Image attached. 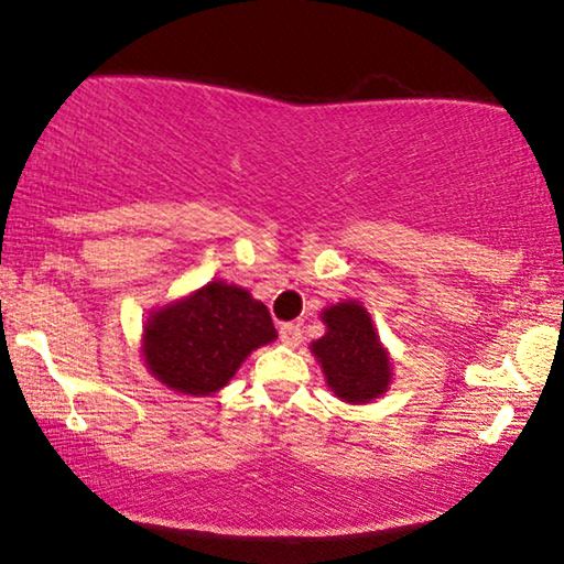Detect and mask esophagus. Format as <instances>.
<instances>
[{"mask_svg":"<svg viewBox=\"0 0 564 564\" xmlns=\"http://www.w3.org/2000/svg\"><path fill=\"white\" fill-rule=\"evenodd\" d=\"M279 333H281V340L291 348L299 346L301 338H303V330H301V326H295V323H283Z\"/></svg>","mask_w":564,"mask_h":564,"instance_id":"34e87169","label":"esophagus"}]
</instances>
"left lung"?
Instances as JSON below:
<instances>
[{
    "mask_svg": "<svg viewBox=\"0 0 564 564\" xmlns=\"http://www.w3.org/2000/svg\"><path fill=\"white\" fill-rule=\"evenodd\" d=\"M321 321L326 333L311 343V352L336 398L366 405L383 395L393 383V360L366 305L338 301L321 311Z\"/></svg>",
    "mask_w": 564,
    "mask_h": 564,
    "instance_id": "1",
    "label": "left lung"
}]
</instances>
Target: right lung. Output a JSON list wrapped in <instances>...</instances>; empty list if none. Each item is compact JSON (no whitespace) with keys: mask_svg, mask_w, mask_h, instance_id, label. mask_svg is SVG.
I'll use <instances>...</instances> for the list:
<instances>
[{"mask_svg":"<svg viewBox=\"0 0 564 564\" xmlns=\"http://www.w3.org/2000/svg\"><path fill=\"white\" fill-rule=\"evenodd\" d=\"M279 338L269 308L241 285L208 281L149 313L141 358L161 386L206 398L228 386L256 348Z\"/></svg>","mask_w":564,"mask_h":564,"instance_id":"1","label":"right lung"}]
</instances>
